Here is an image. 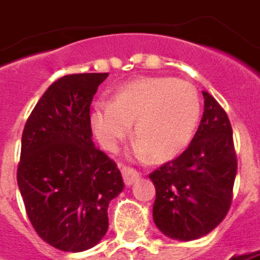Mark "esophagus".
I'll use <instances>...</instances> for the list:
<instances>
[{"mask_svg": "<svg viewBox=\"0 0 260 260\" xmlns=\"http://www.w3.org/2000/svg\"><path fill=\"white\" fill-rule=\"evenodd\" d=\"M121 175H123V179H124L126 186H132V184L137 182L139 177H140V175H139L134 169H132V167H123V169H121Z\"/></svg>", "mask_w": 260, "mask_h": 260, "instance_id": "1", "label": "esophagus"}]
</instances>
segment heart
Wrapping results in <instances>:
<instances>
[{"instance_id": "b5f03b06", "label": "heart", "mask_w": 260, "mask_h": 260, "mask_svg": "<svg viewBox=\"0 0 260 260\" xmlns=\"http://www.w3.org/2000/svg\"><path fill=\"white\" fill-rule=\"evenodd\" d=\"M199 117V94L190 83L146 77L120 87L110 103H95L90 120L103 149L116 150L133 124L137 154L170 160L190 143Z\"/></svg>"}]
</instances>
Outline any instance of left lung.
I'll use <instances>...</instances> for the list:
<instances>
[{"label": "left lung", "mask_w": 260, "mask_h": 260, "mask_svg": "<svg viewBox=\"0 0 260 260\" xmlns=\"http://www.w3.org/2000/svg\"><path fill=\"white\" fill-rule=\"evenodd\" d=\"M199 128L182 154L149 175L156 187L153 220L167 238L199 239L228 213L238 172L229 118L207 93Z\"/></svg>", "instance_id": "obj_1"}]
</instances>
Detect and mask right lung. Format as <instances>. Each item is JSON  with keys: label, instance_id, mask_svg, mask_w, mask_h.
<instances>
[{"label": "right lung", "instance_id": "1", "mask_svg": "<svg viewBox=\"0 0 260 260\" xmlns=\"http://www.w3.org/2000/svg\"><path fill=\"white\" fill-rule=\"evenodd\" d=\"M109 73L58 78L38 100L21 139L17 182L38 236L62 252L95 246L109 229L121 173L93 143L90 106Z\"/></svg>", "mask_w": 260, "mask_h": 260}]
</instances>
